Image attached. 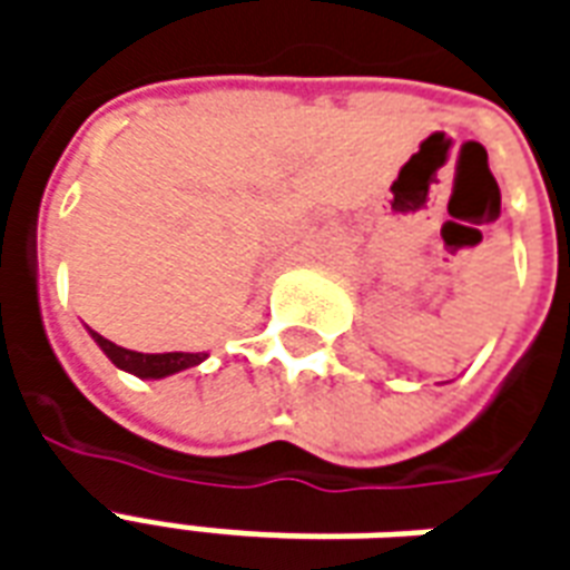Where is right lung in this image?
<instances>
[{
    "mask_svg": "<svg viewBox=\"0 0 570 570\" xmlns=\"http://www.w3.org/2000/svg\"><path fill=\"white\" fill-rule=\"evenodd\" d=\"M91 338L100 345L106 357L116 363L118 370L130 372V375H137V379H167V375H174V372H183L188 366H198L207 360V354H186V351H170V354H140V351H128V347L116 345V342H109L100 333H94L88 330Z\"/></svg>",
    "mask_w": 570,
    "mask_h": 570,
    "instance_id": "add662e5",
    "label": "right lung"
}]
</instances>
